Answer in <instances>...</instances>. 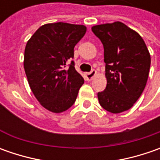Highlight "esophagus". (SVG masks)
Returning a JSON list of instances; mask_svg holds the SVG:
<instances>
[{
    "label": "esophagus",
    "instance_id": "esophagus-1",
    "mask_svg": "<svg viewBox=\"0 0 160 160\" xmlns=\"http://www.w3.org/2000/svg\"><path fill=\"white\" fill-rule=\"evenodd\" d=\"M96 76V70H94V69H92V70L91 71V72H89V73H86V75H85V77H86V79L87 80H89V81H91L93 77H95Z\"/></svg>",
    "mask_w": 160,
    "mask_h": 160
}]
</instances>
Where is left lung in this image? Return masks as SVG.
Instances as JSON below:
<instances>
[{"label":"left lung","instance_id":"1","mask_svg":"<svg viewBox=\"0 0 160 160\" xmlns=\"http://www.w3.org/2000/svg\"><path fill=\"white\" fill-rule=\"evenodd\" d=\"M104 48L107 86L98 92L104 109L121 113L133 106L148 80L151 55L142 36L119 21L92 28Z\"/></svg>","mask_w":160,"mask_h":160}]
</instances>
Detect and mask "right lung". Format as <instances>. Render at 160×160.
<instances>
[{"label": "right lung", "mask_w": 160, "mask_h": 160, "mask_svg": "<svg viewBox=\"0 0 160 160\" xmlns=\"http://www.w3.org/2000/svg\"><path fill=\"white\" fill-rule=\"evenodd\" d=\"M86 27L63 22L45 24L28 40L24 68L29 86L43 108L53 113L68 109L77 100L83 77L76 70L74 48ZM69 66L68 68L66 67Z\"/></svg>", "instance_id": "1"}]
</instances>
